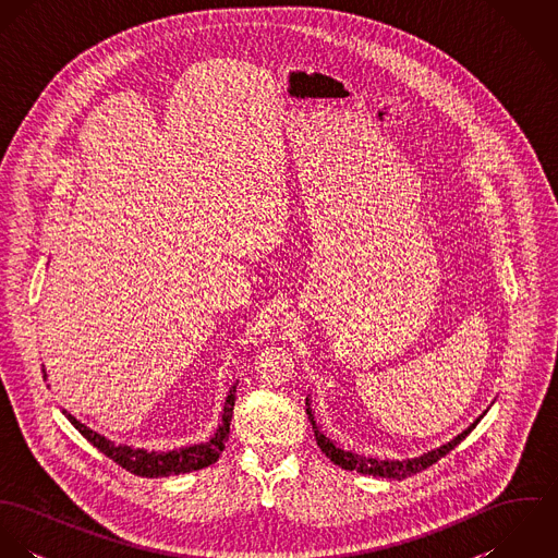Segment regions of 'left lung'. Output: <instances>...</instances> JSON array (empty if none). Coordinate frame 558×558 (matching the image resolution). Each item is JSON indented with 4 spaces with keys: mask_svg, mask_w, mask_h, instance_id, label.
Masks as SVG:
<instances>
[{
    "mask_svg": "<svg viewBox=\"0 0 558 558\" xmlns=\"http://www.w3.org/2000/svg\"><path fill=\"white\" fill-rule=\"evenodd\" d=\"M307 414H310V421L314 425V434H316V440H318V447L322 449V453L337 466L345 469V471H356V473H363V475H374V477L385 478H405L429 469L432 464H436L440 458H445L449 451H453L475 427H477L478 421L483 418V414L478 416L477 421L464 429L462 434H458L451 442L434 449V451H427L418 458H410V460H376V458H365V456H359V453H352V451H343L341 447H337L316 423V416L312 412V408H307Z\"/></svg>",
    "mask_w": 558,
    "mask_h": 558,
    "instance_id": "obj_1",
    "label": "left lung"
}]
</instances>
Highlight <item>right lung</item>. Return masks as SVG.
Instances as JSON below:
<instances>
[{
    "instance_id": "add662e5",
    "label": "right lung",
    "mask_w": 558,
    "mask_h": 558,
    "mask_svg": "<svg viewBox=\"0 0 558 558\" xmlns=\"http://www.w3.org/2000/svg\"><path fill=\"white\" fill-rule=\"evenodd\" d=\"M234 401H236V385L230 389L226 403H223V414H221L219 427L215 429V434L208 440H204L199 445H186V447L162 449V451L116 445L109 438L85 427L73 414H66V412L64 414L80 429L81 436L87 438V442H92L100 453H105L109 460H113L124 471H129L137 477H171V475H182V473L206 469L219 460V456L223 453L226 442L230 438V421L234 414Z\"/></svg>"
}]
</instances>
